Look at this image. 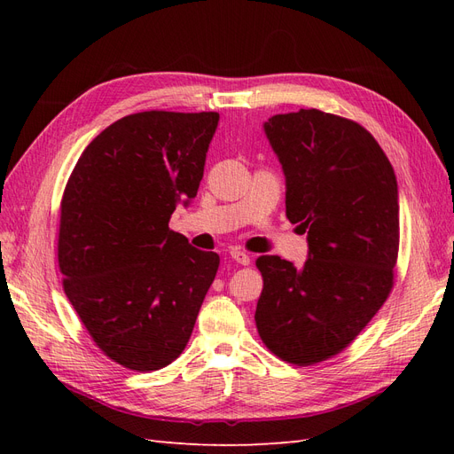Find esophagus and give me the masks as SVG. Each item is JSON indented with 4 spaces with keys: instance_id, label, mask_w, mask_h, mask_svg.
Listing matches in <instances>:
<instances>
[{
    "instance_id": "34e87169",
    "label": "esophagus",
    "mask_w": 454,
    "mask_h": 454,
    "mask_svg": "<svg viewBox=\"0 0 454 454\" xmlns=\"http://www.w3.org/2000/svg\"><path fill=\"white\" fill-rule=\"evenodd\" d=\"M231 257L237 261V263H240V265H250V255L246 254V252H242V250H231Z\"/></svg>"
}]
</instances>
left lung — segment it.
<instances>
[{"label":"left lung","mask_w":454,"mask_h":454,"mask_svg":"<svg viewBox=\"0 0 454 454\" xmlns=\"http://www.w3.org/2000/svg\"><path fill=\"white\" fill-rule=\"evenodd\" d=\"M267 140L286 177V215L307 232L301 267L261 255L255 325L282 358L310 365L347 348L387 301L400 246L388 157L358 122L320 109L272 115Z\"/></svg>","instance_id":"8db88e82"}]
</instances>
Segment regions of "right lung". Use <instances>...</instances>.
I'll list each match as a JSON object with an SVG mask.
<instances>
[{
    "mask_svg": "<svg viewBox=\"0 0 454 454\" xmlns=\"http://www.w3.org/2000/svg\"><path fill=\"white\" fill-rule=\"evenodd\" d=\"M219 114L142 112L87 145L60 204L64 292L98 348L157 371L193 333L219 255L168 229L197 197Z\"/></svg>",
    "mask_w": 454,
    "mask_h": 454,
    "instance_id": "obj_1",
    "label": "right lung"
}]
</instances>
